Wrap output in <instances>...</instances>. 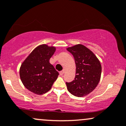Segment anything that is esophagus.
<instances>
[{
	"instance_id": "1",
	"label": "esophagus",
	"mask_w": 126,
	"mask_h": 126,
	"mask_svg": "<svg viewBox=\"0 0 126 126\" xmlns=\"http://www.w3.org/2000/svg\"><path fill=\"white\" fill-rule=\"evenodd\" d=\"M64 70H62V71H60V72H59V74H60V75L62 76L64 74Z\"/></svg>"
}]
</instances>
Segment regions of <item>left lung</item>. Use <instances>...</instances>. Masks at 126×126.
Wrapping results in <instances>:
<instances>
[{
  "mask_svg": "<svg viewBox=\"0 0 126 126\" xmlns=\"http://www.w3.org/2000/svg\"><path fill=\"white\" fill-rule=\"evenodd\" d=\"M74 56L76 65L74 80L66 82L67 88L72 94L83 97L92 92L100 81L102 66L94 54L82 44L66 48Z\"/></svg>",
  "mask_w": 126,
  "mask_h": 126,
  "instance_id": "8db88e82",
  "label": "left lung"
}]
</instances>
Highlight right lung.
Listing matches in <instances>:
<instances>
[{"label":"right lung","instance_id":"add662e5","mask_svg":"<svg viewBox=\"0 0 126 126\" xmlns=\"http://www.w3.org/2000/svg\"><path fill=\"white\" fill-rule=\"evenodd\" d=\"M56 50L55 47L42 44L34 48L22 63L20 79L25 87L31 92L43 94L51 88L59 75L49 62Z\"/></svg>","mask_w":126,"mask_h":126}]
</instances>
